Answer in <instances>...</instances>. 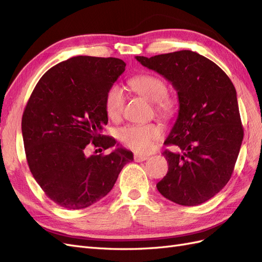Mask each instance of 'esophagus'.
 <instances>
[{
  "label": "esophagus",
  "instance_id": "obj_1",
  "mask_svg": "<svg viewBox=\"0 0 262 262\" xmlns=\"http://www.w3.org/2000/svg\"><path fill=\"white\" fill-rule=\"evenodd\" d=\"M146 160H148V156L146 155H139V154L134 155V161L136 162H144Z\"/></svg>",
  "mask_w": 262,
  "mask_h": 262
}]
</instances>
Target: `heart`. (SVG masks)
Listing matches in <instances>:
<instances>
[{
    "label": "heart",
    "instance_id": "b5f03b06",
    "mask_svg": "<svg viewBox=\"0 0 262 262\" xmlns=\"http://www.w3.org/2000/svg\"><path fill=\"white\" fill-rule=\"evenodd\" d=\"M130 85L141 96L154 102L156 114L163 119H169L176 112V102L170 98L167 85L152 74H141L130 80ZM125 93L123 87L115 83L109 87L105 96L107 116L118 120L123 113ZM118 138L122 143L137 153H147L153 148L155 142L163 138V128L157 123L125 125L118 131Z\"/></svg>",
    "mask_w": 262,
    "mask_h": 262
}]
</instances>
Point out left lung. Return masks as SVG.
Instances as JSON below:
<instances>
[{"instance_id":"obj_1","label":"left lung","mask_w":262,"mask_h":262,"mask_svg":"<svg viewBox=\"0 0 262 262\" xmlns=\"http://www.w3.org/2000/svg\"><path fill=\"white\" fill-rule=\"evenodd\" d=\"M136 59L170 82L179 100L165 144L180 153L163 152L168 171L157 190L180 205L208 201L231 179L244 138L232 81L215 63L190 50Z\"/></svg>"}]
</instances>
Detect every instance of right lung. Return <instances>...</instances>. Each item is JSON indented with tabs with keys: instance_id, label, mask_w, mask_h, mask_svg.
<instances>
[{
	"instance_id": "1",
	"label": "right lung",
	"mask_w": 262,
	"mask_h": 262,
	"mask_svg": "<svg viewBox=\"0 0 262 262\" xmlns=\"http://www.w3.org/2000/svg\"><path fill=\"white\" fill-rule=\"evenodd\" d=\"M124 70L120 59L78 55L47 71L30 95L21 119L27 163L46 195L63 208L99 201L133 161L123 147L85 155L91 143L104 149L116 144L101 134L108 122L105 96Z\"/></svg>"
}]
</instances>
